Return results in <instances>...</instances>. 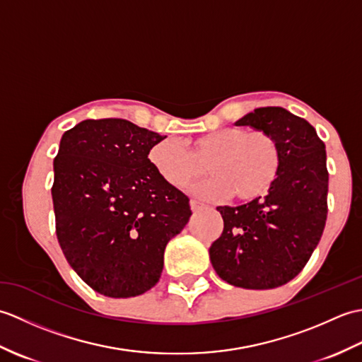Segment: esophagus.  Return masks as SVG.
Masks as SVG:
<instances>
[{
  "label": "esophagus",
  "instance_id": "1",
  "mask_svg": "<svg viewBox=\"0 0 362 362\" xmlns=\"http://www.w3.org/2000/svg\"><path fill=\"white\" fill-rule=\"evenodd\" d=\"M189 205H191V210H193V211H199V210L205 209V205H204V204H201L199 201H196V199H191Z\"/></svg>",
  "mask_w": 362,
  "mask_h": 362
}]
</instances>
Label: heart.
<instances>
[{
    "label": "heart",
    "mask_w": 362,
    "mask_h": 362,
    "mask_svg": "<svg viewBox=\"0 0 362 362\" xmlns=\"http://www.w3.org/2000/svg\"><path fill=\"white\" fill-rule=\"evenodd\" d=\"M149 163L161 180L185 188L209 171L213 174L193 187V193L209 199L250 202L266 196L279 179L283 152L267 130L224 127L196 136L189 148L179 141H160L149 149Z\"/></svg>",
    "instance_id": "heart-1"
}]
</instances>
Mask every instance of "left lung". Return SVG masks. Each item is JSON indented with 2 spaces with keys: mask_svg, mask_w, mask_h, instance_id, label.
I'll return each instance as SVG.
<instances>
[{
  "mask_svg": "<svg viewBox=\"0 0 362 362\" xmlns=\"http://www.w3.org/2000/svg\"><path fill=\"white\" fill-rule=\"evenodd\" d=\"M271 132L283 165L271 191L243 205H219L224 230L211 244L214 271L228 284L272 289L308 263L324 233L328 213L325 143L308 121L283 107H259L236 121Z\"/></svg>",
  "mask_w": 362,
  "mask_h": 362,
  "instance_id": "left-lung-1",
  "label": "left lung"
}]
</instances>
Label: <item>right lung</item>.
<instances>
[{
  "instance_id": "add662e5",
  "label": "right lung",
  "mask_w": 362,
  "mask_h": 362,
  "mask_svg": "<svg viewBox=\"0 0 362 362\" xmlns=\"http://www.w3.org/2000/svg\"><path fill=\"white\" fill-rule=\"evenodd\" d=\"M165 138L105 118L82 121L60 140L56 235L74 272L99 294L126 298L156 286L168 241L191 216L189 199L149 163V149Z\"/></svg>"
}]
</instances>
